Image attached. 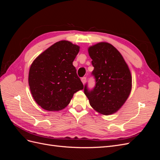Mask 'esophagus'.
I'll return each mask as SVG.
<instances>
[{"label": "esophagus", "instance_id": "obj_1", "mask_svg": "<svg viewBox=\"0 0 160 160\" xmlns=\"http://www.w3.org/2000/svg\"><path fill=\"white\" fill-rule=\"evenodd\" d=\"M81 81H82V83H83V84L85 85V82H86V77H83V78H81Z\"/></svg>", "mask_w": 160, "mask_h": 160}]
</instances>
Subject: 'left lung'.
I'll use <instances>...</instances> for the list:
<instances>
[{"mask_svg": "<svg viewBox=\"0 0 160 160\" xmlns=\"http://www.w3.org/2000/svg\"><path fill=\"white\" fill-rule=\"evenodd\" d=\"M94 67L96 83L93 90L87 85L84 93L90 105L100 114L109 115L122 107L132 91V77L122 54L110 43L100 42L88 48Z\"/></svg>", "mask_w": 160, "mask_h": 160, "instance_id": "obj_1", "label": "left lung"}]
</instances>
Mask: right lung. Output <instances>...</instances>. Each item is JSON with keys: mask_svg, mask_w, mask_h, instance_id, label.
I'll return each mask as SVG.
<instances>
[{"mask_svg": "<svg viewBox=\"0 0 160 160\" xmlns=\"http://www.w3.org/2000/svg\"><path fill=\"white\" fill-rule=\"evenodd\" d=\"M80 47L68 41L55 42L33 61L28 85L36 103L47 111H60L83 89L72 62Z\"/></svg>", "mask_w": 160, "mask_h": 160, "instance_id": "add662e5", "label": "right lung"}]
</instances>
